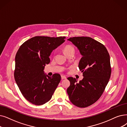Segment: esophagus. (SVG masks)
I'll return each instance as SVG.
<instances>
[{
	"instance_id": "obj_1",
	"label": "esophagus",
	"mask_w": 127,
	"mask_h": 127,
	"mask_svg": "<svg viewBox=\"0 0 127 127\" xmlns=\"http://www.w3.org/2000/svg\"><path fill=\"white\" fill-rule=\"evenodd\" d=\"M61 78L62 79H66V77L64 76V75H61Z\"/></svg>"
}]
</instances>
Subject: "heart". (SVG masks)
<instances>
[{"mask_svg": "<svg viewBox=\"0 0 127 127\" xmlns=\"http://www.w3.org/2000/svg\"><path fill=\"white\" fill-rule=\"evenodd\" d=\"M64 52L66 55L67 54H69V53H75V49L73 46H67L64 48Z\"/></svg>", "mask_w": 127, "mask_h": 127, "instance_id": "1", "label": "heart"}]
</instances>
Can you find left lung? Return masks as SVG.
I'll return each mask as SVG.
<instances>
[{"mask_svg": "<svg viewBox=\"0 0 127 127\" xmlns=\"http://www.w3.org/2000/svg\"><path fill=\"white\" fill-rule=\"evenodd\" d=\"M77 47L82 56L78 67L84 78L79 82L70 77L67 92L70 102L84 108L101 97L111 75L109 54L103 44L89 37H74L67 39Z\"/></svg>", "mask_w": 127, "mask_h": 127, "instance_id": "obj_1", "label": "left lung"}]
</instances>
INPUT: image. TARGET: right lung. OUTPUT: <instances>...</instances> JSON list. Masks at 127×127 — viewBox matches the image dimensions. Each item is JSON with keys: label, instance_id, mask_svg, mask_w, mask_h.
Listing matches in <instances>:
<instances>
[{"label": "right lung", "instance_id": "obj_1", "mask_svg": "<svg viewBox=\"0 0 127 127\" xmlns=\"http://www.w3.org/2000/svg\"><path fill=\"white\" fill-rule=\"evenodd\" d=\"M65 37L35 36L24 42L15 58L14 79L22 94L31 103L41 105L52 97L61 79L59 74L44 73L52 51L63 43Z\"/></svg>", "mask_w": 127, "mask_h": 127}]
</instances>
